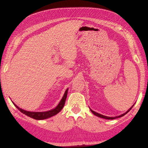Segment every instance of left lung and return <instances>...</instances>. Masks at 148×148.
I'll return each mask as SVG.
<instances>
[{"label":"left lung","instance_id":"8db88e82","mask_svg":"<svg viewBox=\"0 0 148 148\" xmlns=\"http://www.w3.org/2000/svg\"><path fill=\"white\" fill-rule=\"evenodd\" d=\"M134 105V104L133 105H132V106L131 108H129L128 110H127V111L126 112H125V113L123 114H121V115H120V116H116V117H108V116H103V115L100 114H99V113H97V112H94V111H92V110L91 109H90V110H91V111L92 113L94 115H95V116H97V117H101V118H104V119H114L118 118V117H122V116H125V114L128 113V112L130 111V110H131L132 109V108L133 107Z\"/></svg>","mask_w":148,"mask_h":148}]
</instances>
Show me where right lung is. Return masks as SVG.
Listing matches in <instances>:
<instances>
[{"instance_id":"obj_1","label":"right lung","mask_w":148,"mask_h":148,"mask_svg":"<svg viewBox=\"0 0 148 148\" xmlns=\"http://www.w3.org/2000/svg\"><path fill=\"white\" fill-rule=\"evenodd\" d=\"M68 90H69V89H67L66 91H65V92L63 95V97H62L61 101H60V102L59 103V104L57 105V107L55 108L53 110H49V111L42 112H29V111H26V110H24L23 109L20 108L17 106L16 104H15L14 102L13 103L15 105V106H16L17 108L21 112V113L25 114L26 116L31 117V118H33L34 119H37V120L45 119L49 118V117H51L52 116H55V115L57 114L62 109V108H63L64 105L65 101H66L67 93H68Z\"/></svg>"}]
</instances>
